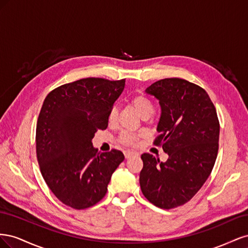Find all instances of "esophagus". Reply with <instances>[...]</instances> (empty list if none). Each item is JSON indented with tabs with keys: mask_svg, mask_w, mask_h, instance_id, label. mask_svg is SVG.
<instances>
[{
	"mask_svg": "<svg viewBox=\"0 0 248 248\" xmlns=\"http://www.w3.org/2000/svg\"><path fill=\"white\" fill-rule=\"evenodd\" d=\"M124 155L126 158H130V157H132V156L138 155V153L134 151H130V150H126V151H124Z\"/></svg>",
	"mask_w": 248,
	"mask_h": 248,
	"instance_id": "obj_1",
	"label": "esophagus"
}]
</instances>
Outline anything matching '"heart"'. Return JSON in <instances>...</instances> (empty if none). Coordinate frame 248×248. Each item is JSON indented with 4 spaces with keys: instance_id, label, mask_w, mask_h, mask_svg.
Segmentation results:
<instances>
[{
    "instance_id": "heart-1",
    "label": "heart",
    "mask_w": 248,
    "mask_h": 248,
    "mask_svg": "<svg viewBox=\"0 0 248 248\" xmlns=\"http://www.w3.org/2000/svg\"><path fill=\"white\" fill-rule=\"evenodd\" d=\"M131 102H132V106L134 107V108H136L138 114L140 117L146 116V115L150 116L154 110V106H153L152 101L149 98H147L146 96H142V95L136 96L132 99ZM116 117H117V108H116V107H114V108H111L109 110L108 121L114 122L116 120ZM137 140H138V137L136 136V134H132L129 132H124L121 136V140H122V142H124V144L132 145L137 141Z\"/></svg>"
}]
</instances>
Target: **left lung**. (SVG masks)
<instances>
[{
    "instance_id": "obj_1",
    "label": "left lung",
    "mask_w": 248,
    "mask_h": 248,
    "mask_svg": "<svg viewBox=\"0 0 248 248\" xmlns=\"http://www.w3.org/2000/svg\"><path fill=\"white\" fill-rule=\"evenodd\" d=\"M146 93L159 101L154 144L162 146L169 159L140 156V189L156 207L176 208L191 200L211 174L218 152V118L205 90L185 79H160Z\"/></svg>"
}]
</instances>
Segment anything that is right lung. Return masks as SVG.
<instances>
[{
  "label": "right lung",
  "mask_w": 248,
  "mask_h": 248,
  "mask_svg": "<svg viewBox=\"0 0 248 248\" xmlns=\"http://www.w3.org/2000/svg\"><path fill=\"white\" fill-rule=\"evenodd\" d=\"M125 79L88 78L46 96L36 127V153L44 181L63 204L86 209L106 196L112 172L124 160L119 150L99 152L92 139L107 129L108 114Z\"/></svg>",
  "instance_id": "right-lung-1"
}]
</instances>
